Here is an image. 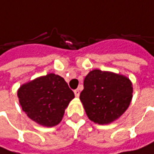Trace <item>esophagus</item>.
<instances>
[{
	"label": "esophagus",
	"mask_w": 154,
	"mask_h": 154,
	"mask_svg": "<svg viewBox=\"0 0 154 154\" xmlns=\"http://www.w3.org/2000/svg\"><path fill=\"white\" fill-rule=\"evenodd\" d=\"M74 93H75V97H79V95H80V91H79V89H75V90L74 91Z\"/></svg>",
	"instance_id": "34e87169"
}]
</instances>
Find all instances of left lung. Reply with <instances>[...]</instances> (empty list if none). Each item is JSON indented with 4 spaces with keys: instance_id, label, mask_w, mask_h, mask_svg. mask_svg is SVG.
I'll return each instance as SVG.
<instances>
[{
    "instance_id": "obj_1",
    "label": "left lung",
    "mask_w": 154,
    "mask_h": 154,
    "mask_svg": "<svg viewBox=\"0 0 154 154\" xmlns=\"http://www.w3.org/2000/svg\"><path fill=\"white\" fill-rule=\"evenodd\" d=\"M133 92V83L127 76L94 69L86 75L79 98L92 122L108 125L127 110Z\"/></svg>"
}]
</instances>
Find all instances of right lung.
Listing matches in <instances>:
<instances>
[{
    "mask_svg": "<svg viewBox=\"0 0 154 154\" xmlns=\"http://www.w3.org/2000/svg\"><path fill=\"white\" fill-rule=\"evenodd\" d=\"M17 96L28 117L45 127L58 125L66 108L75 97L65 79L54 73L21 85Z\"/></svg>",
    "mask_w": 154,
    "mask_h": 154,
    "instance_id": "add662e5",
    "label": "right lung"
}]
</instances>
